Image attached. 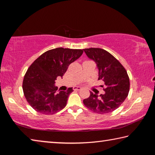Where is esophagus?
<instances>
[{
  "mask_svg": "<svg viewBox=\"0 0 155 155\" xmlns=\"http://www.w3.org/2000/svg\"><path fill=\"white\" fill-rule=\"evenodd\" d=\"M81 89V87H79V86H75V87H73V90H80Z\"/></svg>",
  "mask_w": 155,
  "mask_h": 155,
  "instance_id": "obj_1",
  "label": "esophagus"
}]
</instances>
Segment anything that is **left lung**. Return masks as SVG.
Wrapping results in <instances>:
<instances>
[{
	"mask_svg": "<svg viewBox=\"0 0 155 155\" xmlns=\"http://www.w3.org/2000/svg\"><path fill=\"white\" fill-rule=\"evenodd\" d=\"M89 58L96 63L99 70L98 80L104 82V94L90 91L89 98L83 104L90 111L98 114H105L115 111L123 103L130 90V81L124 67L109 52L99 48H85Z\"/></svg>",
	"mask_w": 155,
	"mask_h": 155,
	"instance_id": "1",
	"label": "left lung"
}]
</instances>
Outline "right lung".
Here are the masks:
<instances>
[{
  "label": "right lung",
  "instance_id": "obj_1",
  "mask_svg": "<svg viewBox=\"0 0 155 155\" xmlns=\"http://www.w3.org/2000/svg\"><path fill=\"white\" fill-rule=\"evenodd\" d=\"M83 52L81 49L57 48L44 52L32 63L24 77L22 90L33 109L40 114L52 115L66 106L72 87L57 93L54 83Z\"/></svg>",
  "mask_w": 155,
  "mask_h": 155
}]
</instances>
